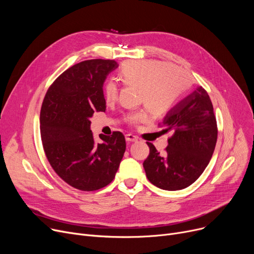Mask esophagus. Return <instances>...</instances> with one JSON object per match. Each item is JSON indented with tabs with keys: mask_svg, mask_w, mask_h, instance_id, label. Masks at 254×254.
Segmentation results:
<instances>
[{
	"mask_svg": "<svg viewBox=\"0 0 254 254\" xmlns=\"http://www.w3.org/2000/svg\"><path fill=\"white\" fill-rule=\"evenodd\" d=\"M126 140L127 142H137L138 141V137L135 135H131V134H127L126 135Z\"/></svg>",
	"mask_w": 254,
	"mask_h": 254,
	"instance_id": "1",
	"label": "esophagus"
}]
</instances>
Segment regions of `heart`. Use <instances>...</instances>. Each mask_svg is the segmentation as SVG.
<instances>
[{"mask_svg": "<svg viewBox=\"0 0 254 254\" xmlns=\"http://www.w3.org/2000/svg\"><path fill=\"white\" fill-rule=\"evenodd\" d=\"M119 77L125 84L139 88V102L147 106L153 114L167 112L189 86L188 76L181 69L158 61L128 62L120 69ZM117 93L115 82L106 83L104 96L107 102L115 101ZM127 119L131 124L143 123L147 119V113L140 110L130 113Z\"/></svg>", "mask_w": 254, "mask_h": 254, "instance_id": "obj_1", "label": "heart"}]
</instances>
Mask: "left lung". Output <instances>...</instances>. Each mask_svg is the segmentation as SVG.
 I'll list each match as a JSON object with an SVG mask.
<instances>
[{"label":"left lung","instance_id":"8db88e82","mask_svg":"<svg viewBox=\"0 0 254 254\" xmlns=\"http://www.w3.org/2000/svg\"><path fill=\"white\" fill-rule=\"evenodd\" d=\"M172 137L164 153L152 143L143 163L148 180L165 190L191 185L208 166L217 141V125L207 91L198 86L167 113L163 123Z\"/></svg>","mask_w":254,"mask_h":254}]
</instances>
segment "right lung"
I'll return each instance as SVG.
<instances>
[{
    "label": "right lung",
    "mask_w": 254,
    "mask_h": 254,
    "mask_svg": "<svg viewBox=\"0 0 254 254\" xmlns=\"http://www.w3.org/2000/svg\"><path fill=\"white\" fill-rule=\"evenodd\" d=\"M118 66L115 61L89 60L61 74L47 90L40 112L46 157L57 174L74 189L98 190L115 177L126 151L120 131L100 135L90 130L95 112H105L103 85Z\"/></svg>",
    "instance_id": "right-lung-1"
}]
</instances>
